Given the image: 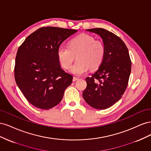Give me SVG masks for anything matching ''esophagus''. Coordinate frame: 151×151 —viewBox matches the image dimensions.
Masks as SVG:
<instances>
[{
    "mask_svg": "<svg viewBox=\"0 0 151 151\" xmlns=\"http://www.w3.org/2000/svg\"><path fill=\"white\" fill-rule=\"evenodd\" d=\"M77 80H79L78 77H73L72 81H74V82H75V81H77Z\"/></svg>",
    "mask_w": 151,
    "mask_h": 151,
    "instance_id": "1",
    "label": "esophagus"
}]
</instances>
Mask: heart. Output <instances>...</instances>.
<instances>
[{
  "mask_svg": "<svg viewBox=\"0 0 151 151\" xmlns=\"http://www.w3.org/2000/svg\"><path fill=\"white\" fill-rule=\"evenodd\" d=\"M105 55V47L100 40L92 36L82 34L70 41L68 46L57 50L59 62L64 68H70L76 56L77 61L70 68L76 76H81L90 69L96 70L101 65Z\"/></svg>",
  "mask_w": 151,
  "mask_h": 151,
  "instance_id": "heart-1",
  "label": "heart"
}]
</instances>
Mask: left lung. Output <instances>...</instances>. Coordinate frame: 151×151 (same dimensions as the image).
I'll return each mask as SVG.
<instances>
[{
    "label": "left lung",
    "instance_id": "left-lung-1",
    "mask_svg": "<svg viewBox=\"0 0 151 151\" xmlns=\"http://www.w3.org/2000/svg\"><path fill=\"white\" fill-rule=\"evenodd\" d=\"M101 36L105 55L98 69L86 79L87 87L83 96L91 107L104 109L122 98L129 83L131 60L129 50L122 40L103 28L87 29Z\"/></svg>",
    "mask_w": 151,
    "mask_h": 151
}]
</instances>
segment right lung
<instances>
[{"instance_id":"1","label":"right lung","mask_w":151,"mask_h":151,"mask_svg":"<svg viewBox=\"0 0 151 151\" xmlns=\"http://www.w3.org/2000/svg\"><path fill=\"white\" fill-rule=\"evenodd\" d=\"M76 29L42 27L26 38L17 50L16 83L34 106L48 109L61 101L73 77L61 68L57 50Z\"/></svg>"}]
</instances>
